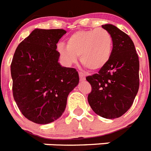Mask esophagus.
I'll use <instances>...</instances> for the list:
<instances>
[{
  "mask_svg": "<svg viewBox=\"0 0 151 151\" xmlns=\"http://www.w3.org/2000/svg\"><path fill=\"white\" fill-rule=\"evenodd\" d=\"M79 77H80V80H81V81H85V79H86L85 73H83L82 71H79Z\"/></svg>",
  "mask_w": 151,
  "mask_h": 151,
  "instance_id": "1",
  "label": "esophagus"
}]
</instances>
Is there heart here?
<instances>
[{
	"mask_svg": "<svg viewBox=\"0 0 151 151\" xmlns=\"http://www.w3.org/2000/svg\"><path fill=\"white\" fill-rule=\"evenodd\" d=\"M112 50V36L103 28L78 31L69 37L67 47H58L60 57L67 64L75 63L77 57H80L83 66L90 70L104 67L111 58Z\"/></svg>",
	"mask_w": 151,
	"mask_h": 151,
	"instance_id": "b5f03b06",
	"label": "heart"
}]
</instances>
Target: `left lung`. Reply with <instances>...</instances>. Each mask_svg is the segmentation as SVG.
Segmentation results:
<instances>
[{
  "instance_id": "obj_1",
  "label": "left lung",
  "mask_w": 151,
  "mask_h": 151,
  "mask_svg": "<svg viewBox=\"0 0 151 151\" xmlns=\"http://www.w3.org/2000/svg\"><path fill=\"white\" fill-rule=\"evenodd\" d=\"M113 37V50L107 64L88 76L91 92L88 103L97 115L107 119L120 117L134 103L139 89V58L132 40L114 25L105 24Z\"/></svg>"
}]
</instances>
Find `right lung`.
<instances>
[{
    "label": "right lung",
    "mask_w": 151,
    "mask_h": 151,
    "mask_svg": "<svg viewBox=\"0 0 151 151\" xmlns=\"http://www.w3.org/2000/svg\"><path fill=\"white\" fill-rule=\"evenodd\" d=\"M63 29H35L20 43L11 64L13 96L22 114L39 124L58 119L79 83L75 68L61 67L57 44Z\"/></svg>",
    "instance_id": "right-lung-1"
}]
</instances>
